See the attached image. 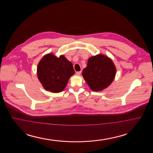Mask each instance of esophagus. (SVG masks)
Listing matches in <instances>:
<instances>
[{
    "instance_id": "obj_1",
    "label": "esophagus",
    "mask_w": 153,
    "mask_h": 153,
    "mask_svg": "<svg viewBox=\"0 0 153 153\" xmlns=\"http://www.w3.org/2000/svg\"><path fill=\"white\" fill-rule=\"evenodd\" d=\"M81 71H80V72H77L76 74V75H77V76H80V74H81Z\"/></svg>"
}]
</instances>
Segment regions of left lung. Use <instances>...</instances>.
<instances>
[{
	"instance_id": "obj_1",
	"label": "left lung",
	"mask_w": 153,
	"mask_h": 153,
	"mask_svg": "<svg viewBox=\"0 0 153 153\" xmlns=\"http://www.w3.org/2000/svg\"><path fill=\"white\" fill-rule=\"evenodd\" d=\"M116 68L107 56L97 54L89 57L87 66L82 71V76L94 91H102L108 87L114 80Z\"/></svg>"
}]
</instances>
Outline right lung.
<instances>
[{
	"label": "right lung",
	"instance_id": "1",
	"mask_svg": "<svg viewBox=\"0 0 153 153\" xmlns=\"http://www.w3.org/2000/svg\"><path fill=\"white\" fill-rule=\"evenodd\" d=\"M74 70L71 62L64 55L57 57L53 54L45 55L38 63V78L44 88L53 93L62 92Z\"/></svg>",
	"mask_w": 153,
	"mask_h": 153
}]
</instances>
